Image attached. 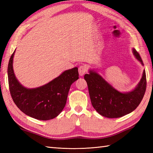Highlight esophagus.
I'll use <instances>...</instances> for the list:
<instances>
[{"label": "esophagus", "mask_w": 153, "mask_h": 153, "mask_svg": "<svg viewBox=\"0 0 153 153\" xmlns=\"http://www.w3.org/2000/svg\"><path fill=\"white\" fill-rule=\"evenodd\" d=\"M88 68H87V66H86L85 64H82L81 66H79V68H78V71L80 76H83L84 74H85Z\"/></svg>", "instance_id": "obj_1"}]
</instances>
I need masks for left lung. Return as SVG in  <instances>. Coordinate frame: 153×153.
Returning <instances> with one entry per match:
<instances>
[{
  "label": "left lung",
  "instance_id": "obj_1",
  "mask_svg": "<svg viewBox=\"0 0 153 153\" xmlns=\"http://www.w3.org/2000/svg\"><path fill=\"white\" fill-rule=\"evenodd\" d=\"M135 58L144 65L140 55L133 49ZM88 85L89 93L93 108L100 115L106 118H120L134 111L143 98L147 79L145 71L136 88L132 91L122 93L116 90L107 83L99 74L90 71L84 76Z\"/></svg>",
  "mask_w": 153,
  "mask_h": 153
}]
</instances>
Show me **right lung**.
<instances>
[{
    "label": "right lung",
    "instance_id": "right-lung-1",
    "mask_svg": "<svg viewBox=\"0 0 153 153\" xmlns=\"http://www.w3.org/2000/svg\"><path fill=\"white\" fill-rule=\"evenodd\" d=\"M14 53L9 60L8 78L10 93L16 105L25 114L37 120L54 118L66 105L71 85L79 79L78 68L64 71L43 86L27 89L16 78L12 66Z\"/></svg>",
    "mask_w": 153,
    "mask_h": 153
}]
</instances>
